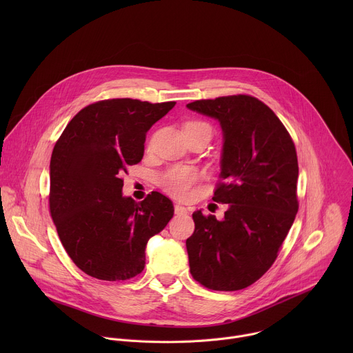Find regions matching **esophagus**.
<instances>
[{
    "label": "esophagus",
    "mask_w": 353,
    "mask_h": 353,
    "mask_svg": "<svg viewBox=\"0 0 353 353\" xmlns=\"http://www.w3.org/2000/svg\"><path fill=\"white\" fill-rule=\"evenodd\" d=\"M174 214L179 216H185V215H188V210L185 207L177 204V205H174Z\"/></svg>",
    "instance_id": "esophagus-1"
}]
</instances>
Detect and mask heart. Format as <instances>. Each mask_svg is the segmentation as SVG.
Wrapping results in <instances>:
<instances>
[{
  "label": "heart",
  "instance_id": "1",
  "mask_svg": "<svg viewBox=\"0 0 353 353\" xmlns=\"http://www.w3.org/2000/svg\"><path fill=\"white\" fill-rule=\"evenodd\" d=\"M185 128H196V130H205L211 134V127L207 123L201 121H191L187 123ZM201 173L198 169L191 166H172L163 173L159 174L158 183L159 185L170 195L184 199L190 195L192 185L199 180Z\"/></svg>",
  "mask_w": 353,
  "mask_h": 353
}]
</instances>
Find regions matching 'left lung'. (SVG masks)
<instances>
[{
	"mask_svg": "<svg viewBox=\"0 0 353 353\" xmlns=\"http://www.w3.org/2000/svg\"><path fill=\"white\" fill-rule=\"evenodd\" d=\"M187 108L219 121L222 183L212 199L225 218L195 211L187 239L190 272L214 290L254 283L274 264L297 214L294 143L275 113L248 94L195 100Z\"/></svg>",
	"mask_w": 353,
	"mask_h": 353,
	"instance_id": "left-lung-1",
	"label": "left lung"
}]
</instances>
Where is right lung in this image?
Returning <instances> with one entry per match:
<instances>
[{"label":"right lung","instance_id":"add662e5","mask_svg":"<svg viewBox=\"0 0 353 353\" xmlns=\"http://www.w3.org/2000/svg\"><path fill=\"white\" fill-rule=\"evenodd\" d=\"M176 102L102 100L65 127L50 161V214L60 240L85 274L125 281L142 272L148 240L173 218L158 191L135 203L123 195L121 174L143 157L146 132Z\"/></svg>","mask_w":353,"mask_h":353}]
</instances>
